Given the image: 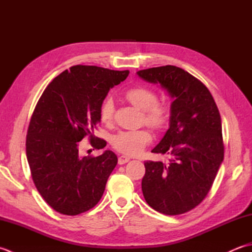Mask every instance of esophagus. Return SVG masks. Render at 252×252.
<instances>
[{"label": "esophagus", "instance_id": "esophagus-1", "mask_svg": "<svg viewBox=\"0 0 252 252\" xmlns=\"http://www.w3.org/2000/svg\"><path fill=\"white\" fill-rule=\"evenodd\" d=\"M130 158L127 156H125V155H122V156H120L119 158H118V163L119 164H125L126 163L127 161H129Z\"/></svg>", "mask_w": 252, "mask_h": 252}]
</instances>
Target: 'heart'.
I'll return each mask as SVG.
<instances>
[{"label":"heart","instance_id":"1","mask_svg":"<svg viewBox=\"0 0 252 252\" xmlns=\"http://www.w3.org/2000/svg\"><path fill=\"white\" fill-rule=\"evenodd\" d=\"M125 97L136 108L143 110L144 121L149 126L161 129L168 122L169 111L167 106L157 101V93L152 89L144 85H137L127 90L125 93ZM114 101L111 98H106L99 108L100 120L105 123L110 122L114 117ZM151 142L152 133L147 129L120 131L111 140L114 148L126 155L140 154Z\"/></svg>","mask_w":252,"mask_h":252}]
</instances>
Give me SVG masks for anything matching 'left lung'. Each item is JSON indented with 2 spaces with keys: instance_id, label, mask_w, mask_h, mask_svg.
Segmentation results:
<instances>
[{
  "instance_id": "left-lung-1",
  "label": "left lung",
  "mask_w": 252,
  "mask_h": 252,
  "mask_svg": "<svg viewBox=\"0 0 252 252\" xmlns=\"http://www.w3.org/2000/svg\"><path fill=\"white\" fill-rule=\"evenodd\" d=\"M171 97L170 127L152 153L169 155L168 164L146 161L144 198L167 216L189 212L205 199L224 159L221 116L206 85L175 66L137 71Z\"/></svg>"
}]
</instances>
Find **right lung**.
Masks as SVG:
<instances>
[{"label": "right lung", "mask_w": 252, "mask_h": 252, "mask_svg": "<svg viewBox=\"0 0 252 252\" xmlns=\"http://www.w3.org/2000/svg\"><path fill=\"white\" fill-rule=\"evenodd\" d=\"M129 72L73 66L53 80L37 101L27 133V160L37 191L62 215L88 211L104 194L118 162L116 154L105 151L98 157H81L79 142L89 136L93 147L106 146L94 135L100 105Z\"/></svg>", "instance_id": "1"}]
</instances>
